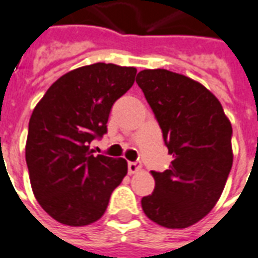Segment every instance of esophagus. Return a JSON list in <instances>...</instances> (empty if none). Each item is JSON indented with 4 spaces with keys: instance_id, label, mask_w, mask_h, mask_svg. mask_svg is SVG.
I'll return each mask as SVG.
<instances>
[{
    "instance_id": "obj_1",
    "label": "esophagus",
    "mask_w": 258,
    "mask_h": 258,
    "mask_svg": "<svg viewBox=\"0 0 258 258\" xmlns=\"http://www.w3.org/2000/svg\"><path fill=\"white\" fill-rule=\"evenodd\" d=\"M142 169V165L139 162H128V173L130 174H134V173L139 172Z\"/></svg>"
}]
</instances>
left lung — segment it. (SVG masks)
<instances>
[{"label":"left lung","instance_id":"left-lung-1","mask_svg":"<svg viewBox=\"0 0 258 258\" xmlns=\"http://www.w3.org/2000/svg\"><path fill=\"white\" fill-rule=\"evenodd\" d=\"M137 84L158 120L173 161L151 172L154 192L143 212L157 225L185 229L221 198L233 165L231 123L219 100L200 82L165 69L142 70Z\"/></svg>","mask_w":258,"mask_h":258}]
</instances>
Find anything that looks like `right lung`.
I'll return each mask as SVG.
<instances>
[{"instance_id": "add662e5", "label": "right lung", "mask_w": 258, "mask_h": 258, "mask_svg": "<svg viewBox=\"0 0 258 258\" xmlns=\"http://www.w3.org/2000/svg\"><path fill=\"white\" fill-rule=\"evenodd\" d=\"M135 76V68L101 62L74 69L33 109L25 143L29 180L39 204L59 223L98 221L127 174L124 158L94 157L90 142L107 133L112 105Z\"/></svg>"}]
</instances>
